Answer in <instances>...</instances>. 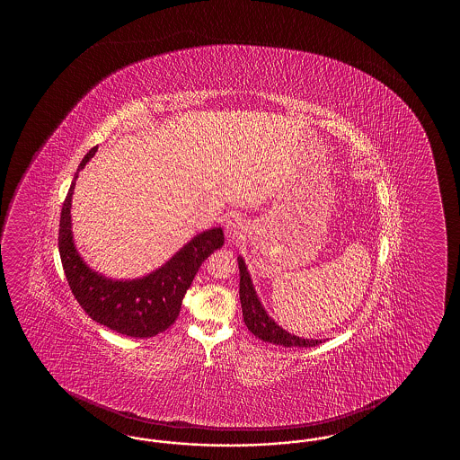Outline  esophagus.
<instances>
[{
	"instance_id": "1",
	"label": "esophagus",
	"mask_w": 460,
	"mask_h": 460,
	"mask_svg": "<svg viewBox=\"0 0 460 460\" xmlns=\"http://www.w3.org/2000/svg\"><path fill=\"white\" fill-rule=\"evenodd\" d=\"M246 230H248V228H246V224H244V220L242 217H232V218H228L226 224V242L230 244L242 242L244 238V234H246Z\"/></svg>"
}]
</instances>
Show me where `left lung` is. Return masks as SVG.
<instances>
[{"mask_svg": "<svg viewBox=\"0 0 460 460\" xmlns=\"http://www.w3.org/2000/svg\"><path fill=\"white\" fill-rule=\"evenodd\" d=\"M238 268H240V301H242V311H243V321L248 331L253 333L254 337L261 339L263 342L283 345V347H315L321 341H309L296 337L293 333L286 332L273 319L266 314L263 305L260 303L258 296L254 293L253 284L250 279V274L246 271V266L242 258H238Z\"/></svg>", "mask_w": 460, "mask_h": 460, "instance_id": "obj_1", "label": "left lung"}]
</instances>
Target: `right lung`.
<instances>
[{
    "mask_svg": "<svg viewBox=\"0 0 460 460\" xmlns=\"http://www.w3.org/2000/svg\"><path fill=\"white\" fill-rule=\"evenodd\" d=\"M97 153L92 147L82 159L60 212L59 253L72 294L85 313L110 331L135 339L155 337L176 323L182 299L200 264L224 244L222 228L194 236L155 273L133 281H113L93 273L82 261L72 240L70 200L78 171Z\"/></svg>",
    "mask_w": 460,
    "mask_h": 460,
    "instance_id": "right-lung-1",
    "label": "right lung"
}]
</instances>
